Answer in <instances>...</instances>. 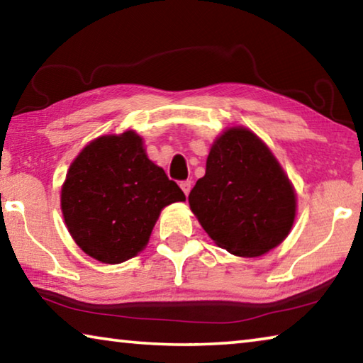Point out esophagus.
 Instances as JSON below:
<instances>
[{"label": "esophagus", "instance_id": "1", "mask_svg": "<svg viewBox=\"0 0 363 363\" xmlns=\"http://www.w3.org/2000/svg\"><path fill=\"white\" fill-rule=\"evenodd\" d=\"M179 186H181V189H182V192L186 194V195H189L190 187H192V182H190V181H182V182L179 184Z\"/></svg>", "mask_w": 363, "mask_h": 363}]
</instances>
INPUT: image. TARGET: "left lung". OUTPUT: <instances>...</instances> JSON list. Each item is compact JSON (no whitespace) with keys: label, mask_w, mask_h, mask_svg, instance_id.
<instances>
[{"label":"left lung","mask_w":363,"mask_h":363,"mask_svg":"<svg viewBox=\"0 0 363 363\" xmlns=\"http://www.w3.org/2000/svg\"><path fill=\"white\" fill-rule=\"evenodd\" d=\"M189 205L218 247L242 257L279 247L296 218L290 177L266 143L245 126L227 128L214 139Z\"/></svg>","instance_id":"8db88e82"}]
</instances>
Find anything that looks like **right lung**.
<instances>
[{
    "label": "right lung",
    "mask_w": 363,
    "mask_h": 363,
    "mask_svg": "<svg viewBox=\"0 0 363 363\" xmlns=\"http://www.w3.org/2000/svg\"><path fill=\"white\" fill-rule=\"evenodd\" d=\"M186 195L149 160L136 131L106 134L73 160L60 189L67 229L86 255L104 264L138 256L160 213Z\"/></svg>",
    "instance_id": "1"
}]
</instances>
